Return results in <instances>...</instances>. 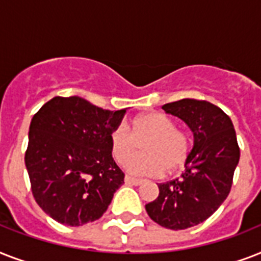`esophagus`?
Masks as SVG:
<instances>
[{
  "instance_id": "1",
  "label": "esophagus",
  "mask_w": 261,
  "mask_h": 261,
  "mask_svg": "<svg viewBox=\"0 0 261 261\" xmlns=\"http://www.w3.org/2000/svg\"><path fill=\"white\" fill-rule=\"evenodd\" d=\"M124 181H126L127 184H133V186H139V184H142V180H141V178L131 177V176H126V177H124Z\"/></svg>"
}]
</instances>
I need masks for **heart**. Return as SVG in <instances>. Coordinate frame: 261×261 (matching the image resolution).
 Here are the masks:
<instances>
[{
  "label": "heart",
  "mask_w": 261,
  "mask_h": 261,
  "mask_svg": "<svg viewBox=\"0 0 261 261\" xmlns=\"http://www.w3.org/2000/svg\"><path fill=\"white\" fill-rule=\"evenodd\" d=\"M141 144L144 145V155L132 159ZM110 150L116 163L124 164L129 160L127 172L160 176L164 172L173 173L184 165L190 145L187 135L176 128L171 118L160 112H147L131 123L130 130L119 124L111 131Z\"/></svg>",
  "instance_id": "obj_1"
}]
</instances>
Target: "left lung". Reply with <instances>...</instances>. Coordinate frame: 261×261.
<instances>
[{"label": "left lung", "mask_w": 261, "mask_h": 261, "mask_svg": "<svg viewBox=\"0 0 261 261\" xmlns=\"http://www.w3.org/2000/svg\"><path fill=\"white\" fill-rule=\"evenodd\" d=\"M194 133V147L186 171L171 181L159 184V198L147 203L154 222L182 230L204 222L218 210L230 192L240 160V147L230 118L204 100L182 98L163 106Z\"/></svg>", "instance_id": "8db88e82"}]
</instances>
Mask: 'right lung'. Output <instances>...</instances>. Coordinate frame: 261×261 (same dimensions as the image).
<instances>
[{"label":"right lung","mask_w":261,"mask_h":261,"mask_svg":"<svg viewBox=\"0 0 261 261\" xmlns=\"http://www.w3.org/2000/svg\"><path fill=\"white\" fill-rule=\"evenodd\" d=\"M124 114L79 96H57L34 115L25 167L35 200L57 222H93L124 182L110 150L111 131Z\"/></svg>","instance_id":"right-lung-1"}]
</instances>
